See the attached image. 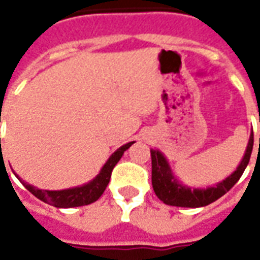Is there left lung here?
Wrapping results in <instances>:
<instances>
[{
  "label": "left lung",
  "instance_id": "1",
  "mask_svg": "<svg viewBox=\"0 0 260 260\" xmlns=\"http://www.w3.org/2000/svg\"><path fill=\"white\" fill-rule=\"evenodd\" d=\"M260 143V139H259ZM254 147V132H251L244 156L234 173L217 185L208 187H191L183 185L171 170L170 163L159 150H151L152 159V187L155 194L166 205L181 206V208H201L206 206L222 197L230 191L236 182L240 179L247 165L250 162L251 152Z\"/></svg>",
  "mask_w": 260,
  "mask_h": 260
}]
</instances>
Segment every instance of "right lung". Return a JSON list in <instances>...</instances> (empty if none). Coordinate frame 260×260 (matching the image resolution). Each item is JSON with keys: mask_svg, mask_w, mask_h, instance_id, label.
Instances as JSON below:
<instances>
[{"mask_svg": "<svg viewBox=\"0 0 260 260\" xmlns=\"http://www.w3.org/2000/svg\"><path fill=\"white\" fill-rule=\"evenodd\" d=\"M135 142H129L121 146L120 148L114 151L113 154L110 155L109 159L106 160L105 165L101 167L100 173L95 177L89 181L87 183H83L81 186H75V187H70V189L63 190H42L35 187V186L26 183L18 177L17 174L14 173V175L20 179L22 185L25 186L26 189L29 190L30 193L34 194L35 197H38L39 200H42L43 202H46L48 205L56 206V208H75V206H83L89 205L91 202L97 201L98 198L101 197L102 193L105 191L106 186L110 181V175H112V170L114 166L117 165V162L121 159L128 148H129Z\"/></svg>", "mask_w": 260, "mask_h": 260, "instance_id": "1", "label": "right lung"}]
</instances>
